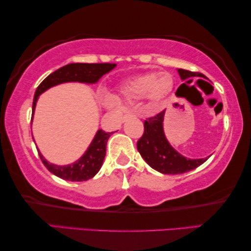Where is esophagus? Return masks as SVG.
Wrapping results in <instances>:
<instances>
[{
	"instance_id": "34e87169",
	"label": "esophagus",
	"mask_w": 251,
	"mask_h": 251,
	"mask_svg": "<svg viewBox=\"0 0 251 251\" xmlns=\"http://www.w3.org/2000/svg\"><path fill=\"white\" fill-rule=\"evenodd\" d=\"M131 116H132V113H126V114H123L122 120H126V118H129V117H131Z\"/></svg>"
}]
</instances>
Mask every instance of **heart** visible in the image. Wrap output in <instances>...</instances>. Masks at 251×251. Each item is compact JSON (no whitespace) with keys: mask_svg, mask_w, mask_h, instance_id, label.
Here are the masks:
<instances>
[{"mask_svg":"<svg viewBox=\"0 0 251 251\" xmlns=\"http://www.w3.org/2000/svg\"><path fill=\"white\" fill-rule=\"evenodd\" d=\"M174 89V77L169 73H147L126 81L120 91L129 99L147 98L150 102H160L169 96ZM103 103L108 106L116 105L112 97L105 96Z\"/></svg>","mask_w":251,"mask_h":251,"instance_id":"1","label":"heart"}]
</instances>
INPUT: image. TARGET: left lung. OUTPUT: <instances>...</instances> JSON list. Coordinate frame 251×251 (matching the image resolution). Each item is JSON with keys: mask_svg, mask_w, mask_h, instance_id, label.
Wrapping results in <instances>:
<instances>
[{"mask_svg": "<svg viewBox=\"0 0 251 251\" xmlns=\"http://www.w3.org/2000/svg\"><path fill=\"white\" fill-rule=\"evenodd\" d=\"M178 72L182 81L192 76H201V73L183 69H178ZM163 117L164 111L145 121V132L137 143L138 151L145 161L152 169L164 175L184 174L206 162L209 157L187 159L170 146L163 132Z\"/></svg>", "mask_w": 251, "mask_h": 251, "instance_id": "1", "label": "left lung"}]
</instances>
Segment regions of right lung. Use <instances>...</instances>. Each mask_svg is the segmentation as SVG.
Segmentation results:
<instances>
[{
    "instance_id": "1",
    "label": "right lung",
    "mask_w": 251,
    "mask_h": 251,
    "mask_svg": "<svg viewBox=\"0 0 251 251\" xmlns=\"http://www.w3.org/2000/svg\"><path fill=\"white\" fill-rule=\"evenodd\" d=\"M116 65L117 64L114 63H71L57 69L56 71L45 77L36 89L34 99H33L32 117L39 96L48 89L57 84L65 83V82L97 83L102 75L113 70ZM112 133L113 132H105L101 129L98 130L84 154L75 162L67 164V166H56V164L48 162L39 150L38 152L43 164L51 174L68 181H85L93 178L101 169L105 157L106 142Z\"/></svg>"
}]
</instances>
